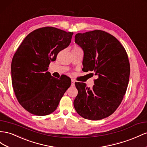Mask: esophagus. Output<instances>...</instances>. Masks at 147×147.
Masks as SVG:
<instances>
[{
    "label": "esophagus",
    "mask_w": 147,
    "mask_h": 147,
    "mask_svg": "<svg viewBox=\"0 0 147 147\" xmlns=\"http://www.w3.org/2000/svg\"><path fill=\"white\" fill-rule=\"evenodd\" d=\"M75 80H73V79H72V80H71V86H75Z\"/></svg>",
    "instance_id": "34e87169"
}]
</instances>
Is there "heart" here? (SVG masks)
<instances>
[{"label":"heart","instance_id":"obj_1","mask_svg":"<svg viewBox=\"0 0 147 147\" xmlns=\"http://www.w3.org/2000/svg\"><path fill=\"white\" fill-rule=\"evenodd\" d=\"M75 48H78V47H75Z\"/></svg>","mask_w":147,"mask_h":147}]
</instances>
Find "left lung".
Masks as SVG:
<instances>
[{
	"mask_svg": "<svg viewBox=\"0 0 147 147\" xmlns=\"http://www.w3.org/2000/svg\"><path fill=\"white\" fill-rule=\"evenodd\" d=\"M75 41L84 53V71H93L98 77L92 89L85 83H75L78 94L74 108L86 119H102L117 109L125 94L130 75L127 54L121 42L104 31L77 33Z\"/></svg>",
	"mask_w": 147,
	"mask_h": 147,
	"instance_id": "8db88e82",
	"label": "left lung"
}]
</instances>
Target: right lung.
<instances>
[{"instance_id":"add662e5","label":"right lung","mask_w":147,"mask_h":147,"mask_svg":"<svg viewBox=\"0 0 147 147\" xmlns=\"http://www.w3.org/2000/svg\"><path fill=\"white\" fill-rule=\"evenodd\" d=\"M73 34L54 27L41 28L28 34L16 51L11 65L13 88L27 111L46 116L57 109L71 80L66 75L54 78L47 70L51 61L69 46Z\"/></svg>"}]
</instances>
